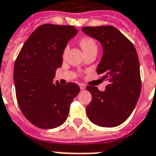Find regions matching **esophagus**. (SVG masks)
<instances>
[{"label":"esophagus","mask_w":156,"mask_h":156,"mask_svg":"<svg viewBox=\"0 0 156 156\" xmlns=\"http://www.w3.org/2000/svg\"><path fill=\"white\" fill-rule=\"evenodd\" d=\"M79 87H80V89H81V90H84L85 88H86L85 85L82 84V83H80V84H79Z\"/></svg>","instance_id":"34e87169"}]
</instances>
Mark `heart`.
I'll return each instance as SVG.
<instances>
[{
	"mask_svg": "<svg viewBox=\"0 0 156 156\" xmlns=\"http://www.w3.org/2000/svg\"><path fill=\"white\" fill-rule=\"evenodd\" d=\"M79 43H80V46H81V48H83V50L85 53H87V52L90 51H93V50L97 51V48H98L97 43L94 41V39L91 38V37H83V38H82L80 40ZM68 48H69V47L67 45L65 47L64 50H63V53H62L63 56L67 54Z\"/></svg>",
	"mask_w": 156,
	"mask_h": 156,
	"instance_id": "b5f03b06",
	"label": "heart"
}]
</instances>
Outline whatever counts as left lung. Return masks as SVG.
<instances>
[{
  "instance_id": "obj_1",
  "label": "left lung",
  "mask_w": 156,
  "mask_h": 156,
  "mask_svg": "<svg viewBox=\"0 0 156 156\" xmlns=\"http://www.w3.org/2000/svg\"><path fill=\"white\" fill-rule=\"evenodd\" d=\"M82 31L103 47L98 74L108 82L105 91L87 86L92 101L86 108L89 120L101 127H115L129 117L141 91L140 62L133 43L112 26L84 27Z\"/></svg>"
}]
</instances>
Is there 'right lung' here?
Returning <instances> with one entry per match:
<instances>
[{
	"mask_svg": "<svg viewBox=\"0 0 156 156\" xmlns=\"http://www.w3.org/2000/svg\"><path fill=\"white\" fill-rule=\"evenodd\" d=\"M78 33L73 26L43 24L30 35L16 59L14 83L22 114L41 129L58 127L68 118L80 88L75 83L53 82L68 41Z\"/></svg>",
	"mask_w": 156,
	"mask_h": 156,
	"instance_id": "add662e5",
	"label": "right lung"
}]
</instances>
